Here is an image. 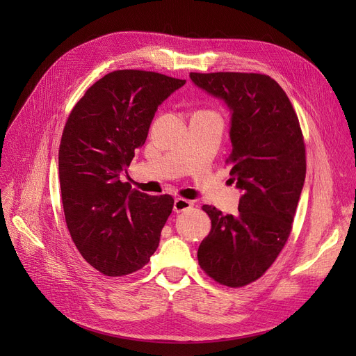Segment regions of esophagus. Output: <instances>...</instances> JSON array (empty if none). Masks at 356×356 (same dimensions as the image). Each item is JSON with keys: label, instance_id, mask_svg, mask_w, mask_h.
<instances>
[{"label": "esophagus", "instance_id": "34e87169", "mask_svg": "<svg viewBox=\"0 0 356 356\" xmlns=\"http://www.w3.org/2000/svg\"><path fill=\"white\" fill-rule=\"evenodd\" d=\"M193 207V202L188 200V199H183V197H177L175 199V204H173V209L176 213H181L184 211H189Z\"/></svg>", "mask_w": 356, "mask_h": 356}]
</instances>
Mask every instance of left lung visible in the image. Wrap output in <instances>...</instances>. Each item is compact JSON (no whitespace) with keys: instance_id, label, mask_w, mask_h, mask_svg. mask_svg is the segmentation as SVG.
Segmentation results:
<instances>
[{"instance_id":"8db88e82","label":"left lung","mask_w":356,"mask_h":356,"mask_svg":"<svg viewBox=\"0 0 356 356\" xmlns=\"http://www.w3.org/2000/svg\"><path fill=\"white\" fill-rule=\"evenodd\" d=\"M189 76L229 109L231 180L242 193L235 216L203 204L212 228L199 245V266L215 282L242 287L271 267L290 235L306 179L300 124L286 92L267 74Z\"/></svg>"}]
</instances>
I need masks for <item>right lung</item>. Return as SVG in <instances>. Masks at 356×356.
Masks as SVG:
<instances>
[{
	"instance_id": "obj_1",
	"label": "right lung",
	"mask_w": 356,
	"mask_h": 356,
	"mask_svg": "<svg viewBox=\"0 0 356 356\" xmlns=\"http://www.w3.org/2000/svg\"><path fill=\"white\" fill-rule=\"evenodd\" d=\"M184 83L156 72H111L66 121L59 148L66 225L82 257L105 275L143 268L159 247L173 197L133 191L121 176L144 145L157 108Z\"/></svg>"
}]
</instances>
